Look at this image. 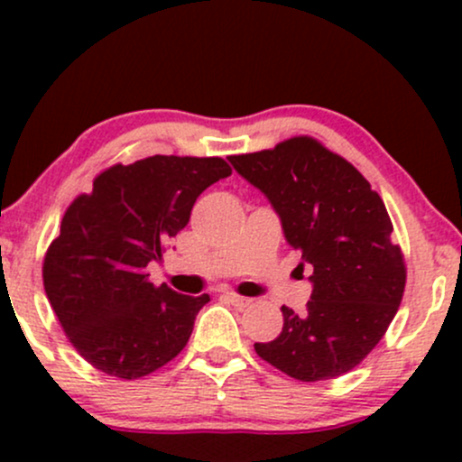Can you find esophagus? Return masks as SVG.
<instances>
[{"mask_svg":"<svg viewBox=\"0 0 462 462\" xmlns=\"http://www.w3.org/2000/svg\"><path fill=\"white\" fill-rule=\"evenodd\" d=\"M224 300L230 301L232 306H238V309H245V306L252 304V300H249V298H243V295L232 293V291H227V293H224Z\"/></svg>","mask_w":462,"mask_h":462,"instance_id":"esophagus-1","label":"esophagus"}]
</instances>
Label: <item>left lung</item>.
<instances>
[{
	"label": "left lung",
	"instance_id": "left-lung-1",
	"mask_svg": "<svg viewBox=\"0 0 462 462\" xmlns=\"http://www.w3.org/2000/svg\"><path fill=\"white\" fill-rule=\"evenodd\" d=\"M230 162L267 195L289 245L312 267L304 315L282 306V332L254 349L300 383L347 374L378 346L404 295V254L391 238L383 198L352 162L312 136Z\"/></svg>",
	"mask_w": 462,
	"mask_h": 462
}]
</instances>
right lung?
I'll return each instance as SVG.
<instances>
[{
	"label": "right lung",
	"mask_w": 462,
	"mask_h": 462,
	"mask_svg": "<svg viewBox=\"0 0 462 462\" xmlns=\"http://www.w3.org/2000/svg\"><path fill=\"white\" fill-rule=\"evenodd\" d=\"M232 173L224 158L156 156L116 162L78 195L47 247L43 286L78 354L121 380L150 375L182 352L208 295H180L150 282L189 224L201 190Z\"/></svg>",
	"instance_id": "obj_1"
}]
</instances>
